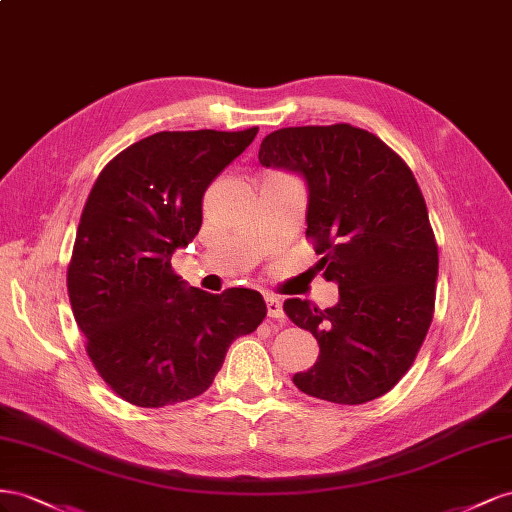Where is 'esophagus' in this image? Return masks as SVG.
<instances>
[{
	"label": "esophagus",
	"instance_id": "34e87169",
	"mask_svg": "<svg viewBox=\"0 0 512 512\" xmlns=\"http://www.w3.org/2000/svg\"><path fill=\"white\" fill-rule=\"evenodd\" d=\"M266 306H268V317L279 319V321L285 319V311H283V304H281L279 298H276V296H266Z\"/></svg>",
	"mask_w": 512,
	"mask_h": 512
}]
</instances>
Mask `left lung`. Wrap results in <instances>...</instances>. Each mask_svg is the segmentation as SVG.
<instances>
[{
  "instance_id": "obj_1",
  "label": "left lung",
  "mask_w": 512,
  "mask_h": 512,
  "mask_svg": "<svg viewBox=\"0 0 512 512\" xmlns=\"http://www.w3.org/2000/svg\"><path fill=\"white\" fill-rule=\"evenodd\" d=\"M259 163L304 180L306 236L324 255V279L339 285L326 311L300 298L283 304L319 343L317 362L294 384L343 405L382 397L412 367L435 304L437 246L410 167L349 124L274 130Z\"/></svg>"
}]
</instances>
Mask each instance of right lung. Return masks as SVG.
<instances>
[{
	"instance_id": "1",
	"label": "right lung",
	"mask_w": 512,
	"mask_h": 512,
	"mask_svg": "<svg viewBox=\"0 0 512 512\" xmlns=\"http://www.w3.org/2000/svg\"><path fill=\"white\" fill-rule=\"evenodd\" d=\"M259 128L156 133L100 171L81 214L68 296L96 371L124 401L206 392L229 345L266 317L253 289L208 294L171 270L201 227V197Z\"/></svg>"
}]
</instances>
